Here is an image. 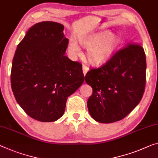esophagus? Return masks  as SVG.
Returning <instances> with one entry per match:
<instances>
[{
    "instance_id": "obj_1",
    "label": "esophagus",
    "mask_w": 158,
    "mask_h": 158,
    "mask_svg": "<svg viewBox=\"0 0 158 158\" xmlns=\"http://www.w3.org/2000/svg\"><path fill=\"white\" fill-rule=\"evenodd\" d=\"M89 69L85 65H82V72H83V75L85 76V75L87 74V73L88 72Z\"/></svg>"
}]
</instances>
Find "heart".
<instances>
[{
  "instance_id": "1",
  "label": "heart",
  "mask_w": 158,
  "mask_h": 158,
  "mask_svg": "<svg viewBox=\"0 0 158 158\" xmlns=\"http://www.w3.org/2000/svg\"><path fill=\"white\" fill-rule=\"evenodd\" d=\"M79 42L87 47L86 55L89 61L93 65H101L110 59L119 46L121 39L110 30H102L81 36ZM68 47L71 56L81 54V47L75 39H69Z\"/></svg>"
}]
</instances>
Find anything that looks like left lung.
<instances>
[{"label": "left lung", "mask_w": 158, "mask_h": 158, "mask_svg": "<svg viewBox=\"0 0 158 158\" xmlns=\"http://www.w3.org/2000/svg\"><path fill=\"white\" fill-rule=\"evenodd\" d=\"M98 69L87 73L93 88L87 108L94 120L110 123L126 117L141 100L145 85L146 59L140 46L128 42Z\"/></svg>", "instance_id": "obj_1"}]
</instances>
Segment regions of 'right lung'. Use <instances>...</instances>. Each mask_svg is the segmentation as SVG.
Segmentation results:
<instances>
[{
	"label": "right lung",
	"instance_id": "1",
	"mask_svg": "<svg viewBox=\"0 0 158 158\" xmlns=\"http://www.w3.org/2000/svg\"><path fill=\"white\" fill-rule=\"evenodd\" d=\"M64 26L36 23L17 47L11 87L17 102L30 117L52 122L64 114L68 98L84 82L82 65L65 55L69 40Z\"/></svg>",
	"mask_w": 158,
	"mask_h": 158
}]
</instances>
